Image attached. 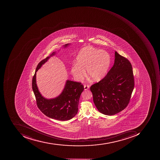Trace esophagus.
<instances>
[{
  "label": "esophagus",
  "mask_w": 160,
  "mask_h": 160,
  "mask_svg": "<svg viewBox=\"0 0 160 160\" xmlns=\"http://www.w3.org/2000/svg\"><path fill=\"white\" fill-rule=\"evenodd\" d=\"M89 88V86L88 85H84V89H85V90H88V89Z\"/></svg>",
  "instance_id": "obj_1"
}]
</instances>
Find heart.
Returning <instances> with one entry per match:
<instances>
[{
    "label": "heart",
    "instance_id": "heart-1",
    "mask_svg": "<svg viewBox=\"0 0 160 160\" xmlns=\"http://www.w3.org/2000/svg\"><path fill=\"white\" fill-rule=\"evenodd\" d=\"M111 57L108 52L92 47L82 48L76 57V63L71 68L72 74L76 80L88 76L94 81L102 79L111 65Z\"/></svg>",
    "mask_w": 160,
    "mask_h": 160
}]
</instances>
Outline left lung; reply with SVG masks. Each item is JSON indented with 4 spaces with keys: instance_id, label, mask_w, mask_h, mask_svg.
Segmentation results:
<instances>
[{
    "instance_id": "1",
    "label": "left lung",
    "mask_w": 160,
    "mask_h": 160,
    "mask_svg": "<svg viewBox=\"0 0 160 160\" xmlns=\"http://www.w3.org/2000/svg\"><path fill=\"white\" fill-rule=\"evenodd\" d=\"M134 85L130 62L115 51L114 65L105 78L92 85L90 89L98 111L105 115H113L128 106Z\"/></svg>"
}]
</instances>
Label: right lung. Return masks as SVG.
<instances>
[{"label": "right lung", "mask_w": 160, "mask_h": 160, "mask_svg": "<svg viewBox=\"0 0 160 160\" xmlns=\"http://www.w3.org/2000/svg\"><path fill=\"white\" fill-rule=\"evenodd\" d=\"M69 44H66L67 47ZM54 52L38 64L32 79V89L36 97L38 108L45 115L58 120L67 121L72 119L77 114L79 100L82 92L84 91L83 85L79 82L67 80L62 93L54 98L47 99L40 93L36 83V72L41 68L50 57L54 55Z\"/></svg>", "instance_id": "right-lung-1"}]
</instances>
